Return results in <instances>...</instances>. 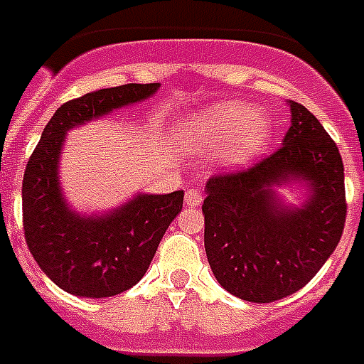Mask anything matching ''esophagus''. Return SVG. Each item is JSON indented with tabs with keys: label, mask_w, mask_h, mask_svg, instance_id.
I'll list each match as a JSON object with an SVG mask.
<instances>
[{
	"label": "esophagus",
	"mask_w": 364,
	"mask_h": 364,
	"mask_svg": "<svg viewBox=\"0 0 364 364\" xmlns=\"http://www.w3.org/2000/svg\"><path fill=\"white\" fill-rule=\"evenodd\" d=\"M203 202V196L198 192V190H188L186 192V205L190 208H198V205H202Z\"/></svg>",
	"instance_id": "34e87169"
}]
</instances>
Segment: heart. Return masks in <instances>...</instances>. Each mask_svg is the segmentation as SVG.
<instances>
[{
    "mask_svg": "<svg viewBox=\"0 0 364 364\" xmlns=\"http://www.w3.org/2000/svg\"><path fill=\"white\" fill-rule=\"evenodd\" d=\"M182 135L202 151L225 146L229 164H245L269 143V119L255 105L223 102L200 109L182 125Z\"/></svg>",
    "mask_w": 364,
    "mask_h": 364,
    "instance_id": "b5f03b06",
    "label": "heart"
}]
</instances>
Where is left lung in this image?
Returning <instances> with one entry per match:
<instances>
[{
  "mask_svg": "<svg viewBox=\"0 0 364 364\" xmlns=\"http://www.w3.org/2000/svg\"><path fill=\"white\" fill-rule=\"evenodd\" d=\"M277 153L235 174L211 176L202 211L211 272L229 294L269 304L300 290L339 243L347 215L339 149L306 107ZM300 183L306 200L286 204L276 188Z\"/></svg>",
  "mask_w": 364,
  "mask_h": 364,
  "instance_id": "8db88e82",
  "label": "left lung"
}]
</instances>
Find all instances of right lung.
<instances>
[{
  "label": "right lung",
  "mask_w": 364,
  "mask_h": 364,
  "mask_svg": "<svg viewBox=\"0 0 364 364\" xmlns=\"http://www.w3.org/2000/svg\"><path fill=\"white\" fill-rule=\"evenodd\" d=\"M161 84L105 87L63 104L46 123L23 176V229L31 255L64 292L109 298L145 277L156 247L182 210L184 192L136 194L105 213L72 210L60 186L66 133L143 102Z\"/></svg>",
  "instance_id": "add662e5"
}]
</instances>
